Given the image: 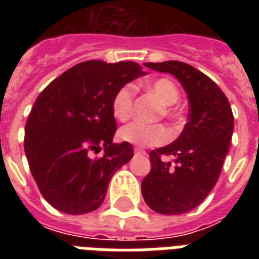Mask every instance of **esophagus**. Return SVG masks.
<instances>
[{
	"mask_svg": "<svg viewBox=\"0 0 259 259\" xmlns=\"http://www.w3.org/2000/svg\"><path fill=\"white\" fill-rule=\"evenodd\" d=\"M134 153H136V154H145V150L142 149V148H138V146H136V148H134Z\"/></svg>",
	"mask_w": 259,
	"mask_h": 259,
	"instance_id": "1",
	"label": "esophagus"
}]
</instances>
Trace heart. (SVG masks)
<instances>
[{
	"label": "heart",
	"mask_w": 259,
	"mask_h": 259,
	"mask_svg": "<svg viewBox=\"0 0 259 259\" xmlns=\"http://www.w3.org/2000/svg\"><path fill=\"white\" fill-rule=\"evenodd\" d=\"M145 89L153 94L162 105L160 113L165 117H175V113L170 106L175 105L180 93L176 84L166 78L156 79L149 82ZM134 89L129 84L121 87L113 99V114L118 121H127L133 110ZM119 138L122 141L130 142L138 146H157L169 140V132L161 123H142V122H130L119 130Z\"/></svg>",
	"instance_id": "obj_1"
}]
</instances>
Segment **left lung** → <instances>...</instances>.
<instances>
[{
    "mask_svg": "<svg viewBox=\"0 0 259 259\" xmlns=\"http://www.w3.org/2000/svg\"><path fill=\"white\" fill-rule=\"evenodd\" d=\"M172 74L189 102L188 122L176 141L152 150V169L142 180L145 203L162 215L189 212L204 200L221 176L233 137L234 115L223 91L207 75L187 63H145ZM172 155L173 162L165 157Z\"/></svg>",
    "mask_w": 259,
    "mask_h": 259,
    "instance_id": "1",
    "label": "left lung"
}]
</instances>
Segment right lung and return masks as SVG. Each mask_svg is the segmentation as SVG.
<instances>
[{
	"label": "right lung",
	"mask_w": 259,
	"mask_h": 259,
	"mask_svg": "<svg viewBox=\"0 0 259 259\" xmlns=\"http://www.w3.org/2000/svg\"><path fill=\"white\" fill-rule=\"evenodd\" d=\"M145 75L134 62L90 60L42 90L25 125L30 172L42 197L62 212L87 213L103 203L109 181L133 157L129 142L114 144V95ZM105 149L101 158L92 154Z\"/></svg>",
	"instance_id": "1"
}]
</instances>
